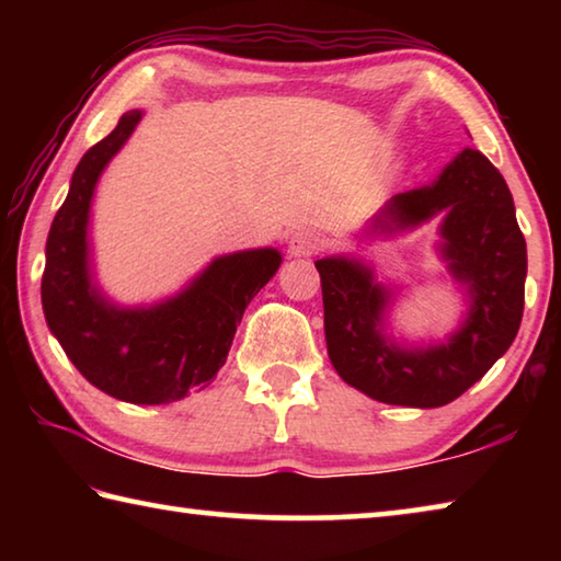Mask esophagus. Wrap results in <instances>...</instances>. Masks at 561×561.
Instances as JSON below:
<instances>
[{"instance_id":"1","label":"esophagus","mask_w":561,"mask_h":561,"mask_svg":"<svg viewBox=\"0 0 561 561\" xmlns=\"http://www.w3.org/2000/svg\"><path fill=\"white\" fill-rule=\"evenodd\" d=\"M321 247H324V240H321V234L314 230H299L291 234V242H289V252L294 257H311V254H317Z\"/></svg>"}]
</instances>
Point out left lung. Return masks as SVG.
I'll return each instance as SVG.
<instances>
[{
    "instance_id": "obj_1",
    "label": "left lung",
    "mask_w": 561,
    "mask_h": 561,
    "mask_svg": "<svg viewBox=\"0 0 561 561\" xmlns=\"http://www.w3.org/2000/svg\"><path fill=\"white\" fill-rule=\"evenodd\" d=\"M438 213H445L440 254L470 297L468 317L445 344H393L383 334L393 291L358 260L314 262L331 364L374 401L408 408L450 403L490 371L519 331L527 244L505 178L480 150L465 148L431 185L393 195L368 234L408 230Z\"/></svg>"
}]
</instances>
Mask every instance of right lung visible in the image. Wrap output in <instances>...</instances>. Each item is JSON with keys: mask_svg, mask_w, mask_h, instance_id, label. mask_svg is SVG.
I'll list each match as a JSON object with an SVG mask.
<instances>
[{"mask_svg": "<svg viewBox=\"0 0 561 561\" xmlns=\"http://www.w3.org/2000/svg\"><path fill=\"white\" fill-rule=\"evenodd\" d=\"M138 121L140 111L123 113L76 165L46 240L42 307L51 334L89 383L118 401L158 405L210 386L247 304L279 270L282 254L272 247L225 254L156 307L121 309L103 297L91 282L89 210L103 168Z\"/></svg>", "mask_w": 561, "mask_h": 561, "instance_id": "add662e5", "label": "right lung"}]
</instances>
